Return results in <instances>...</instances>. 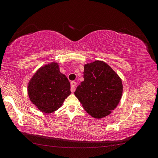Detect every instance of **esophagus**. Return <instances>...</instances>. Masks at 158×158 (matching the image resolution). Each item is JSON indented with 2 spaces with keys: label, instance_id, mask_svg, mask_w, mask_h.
Masks as SVG:
<instances>
[{
  "label": "esophagus",
  "instance_id": "1",
  "mask_svg": "<svg viewBox=\"0 0 158 158\" xmlns=\"http://www.w3.org/2000/svg\"><path fill=\"white\" fill-rule=\"evenodd\" d=\"M70 85H71V89H70L71 92H74V91H75V86H76V82H74V81H73V82L70 83Z\"/></svg>",
  "mask_w": 158,
  "mask_h": 158
}]
</instances>
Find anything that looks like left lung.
Instances as JSON below:
<instances>
[{
    "label": "left lung",
    "mask_w": 158,
    "mask_h": 158,
    "mask_svg": "<svg viewBox=\"0 0 158 158\" xmlns=\"http://www.w3.org/2000/svg\"><path fill=\"white\" fill-rule=\"evenodd\" d=\"M84 79L76 89V97L91 116H107L121 98V78L105 62L95 60L84 66Z\"/></svg>",
    "instance_id": "1"
}]
</instances>
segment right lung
I'll return each instance as SVG.
<instances>
[{"instance_id": "obj_1", "label": "right lung", "mask_w": 158, "mask_h": 158, "mask_svg": "<svg viewBox=\"0 0 158 158\" xmlns=\"http://www.w3.org/2000/svg\"><path fill=\"white\" fill-rule=\"evenodd\" d=\"M31 102L41 111H56L71 94L70 84L56 63L44 66L33 75L27 89Z\"/></svg>"}]
</instances>
